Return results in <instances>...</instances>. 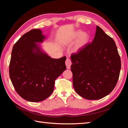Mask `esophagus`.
Returning a JSON list of instances; mask_svg holds the SVG:
<instances>
[{"label": "esophagus", "instance_id": "34e87169", "mask_svg": "<svg viewBox=\"0 0 128 128\" xmlns=\"http://www.w3.org/2000/svg\"><path fill=\"white\" fill-rule=\"evenodd\" d=\"M72 64V62H71V60L69 59V58H67L66 61V68L68 69H70V66Z\"/></svg>", "mask_w": 128, "mask_h": 128}]
</instances>
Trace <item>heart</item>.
Instances as JSON below:
<instances>
[{
  "instance_id": "obj_1",
  "label": "heart",
  "mask_w": 128,
  "mask_h": 128,
  "mask_svg": "<svg viewBox=\"0 0 128 128\" xmlns=\"http://www.w3.org/2000/svg\"><path fill=\"white\" fill-rule=\"evenodd\" d=\"M77 38H80L78 42L77 43L76 47V48L77 50L81 48V47L86 45L88 43V40H89V36H88L87 34H84L81 31H78L77 32H76V33L73 34V36H72L70 38V39H69V42L74 40Z\"/></svg>"
}]
</instances>
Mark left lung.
Returning a JSON list of instances; mask_svg holds the SVG:
<instances>
[{
  "label": "left lung",
  "instance_id": "8db88e82",
  "mask_svg": "<svg viewBox=\"0 0 128 128\" xmlns=\"http://www.w3.org/2000/svg\"><path fill=\"white\" fill-rule=\"evenodd\" d=\"M73 85L78 94L88 100L107 96L115 87L121 59L113 39L96 26L94 40L71 55Z\"/></svg>",
  "mask_w": 128,
  "mask_h": 128
}]
</instances>
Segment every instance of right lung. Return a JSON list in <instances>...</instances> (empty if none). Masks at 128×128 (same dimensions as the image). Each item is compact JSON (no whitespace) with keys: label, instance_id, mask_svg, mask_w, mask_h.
Segmentation results:
<instances>
[{"label":"right lung","instance_id":"add662e5","mask_svg":"<svg viewBox=\"0 0 128 128\" xmlns=\"http://www.w3.org/2000/svg\"><path fill=\"white\" fill-rule=\"evenodd\" d=\"M45 37L40 29L27 32L13 47L9 73L15 90L25 100L38 102L52 93L56 79L66 69V56L52 59L36 42Z\"/></svg>","mask_w":128,"mask_h":128}]
</instances>
